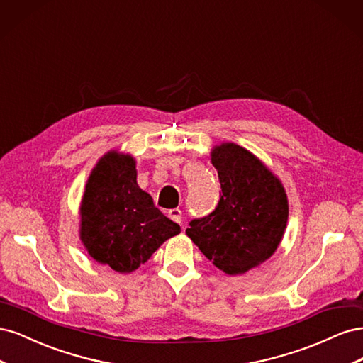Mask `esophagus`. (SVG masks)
I'll return each mask as SVG.
<instances>
[{"mask_svg":"<svg viewBox=\"0 0 363 363\" xmlns=\"http://www.w3.org/2000/svg\"><path fill=\"white\" fill-rule=\"evenodd\" d=\"M168 216L172 219V221L179 223V224L183 221V216H182L180 208H171V211L168 212Z\"/></svg>","mask_w":363,"mask_h":363,"instance_id":"34e87169","label":"esophagus"}]
</instances>
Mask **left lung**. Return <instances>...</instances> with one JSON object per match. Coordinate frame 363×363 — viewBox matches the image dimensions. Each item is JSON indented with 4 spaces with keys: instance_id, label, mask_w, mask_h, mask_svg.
Segmentation results:
<instances>
[{
    "instance_id": "left-lung-1",
    "label": "left lung",
    "mask_w": 363,
    "mask_h": 363,
    "mask_svg": "<svg viewBox=\"0 0 363 363\" xmlns=\"http://www.w3.org/2000/svg\"><path fill=\"white\" fill-rule=\"evenodd\" d=\"M219 201L186 230L192 242L221 271L235 276L277 250L288 221V199L279 179L245 148L223 144L212 151Z\"/></svg>"
}]
</instances>
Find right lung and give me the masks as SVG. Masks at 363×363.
<instances>
[{
    "instance_id": "right-lung-1",
    "label": "right lung",
    "mask_w": 363,
    "mask_h": 363,
    "mask_svg": "<svg viewBox=\"0 0 363 363\" xmlns=\"http://www.w3.org/2000/svg\"><path fill=\"white\" fill-rule=\"evenodd\" d=\"M133 157L106 155L92 171L82 201V240L91 257L116 272L145 263L180 225L164 216L136 182Z\"/></svg>"
}]
</instances>
